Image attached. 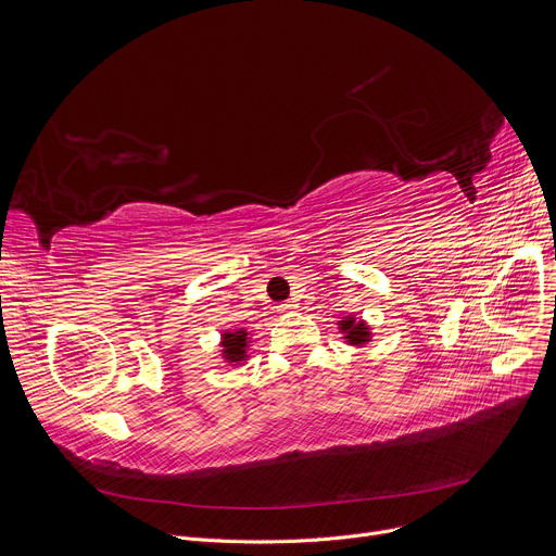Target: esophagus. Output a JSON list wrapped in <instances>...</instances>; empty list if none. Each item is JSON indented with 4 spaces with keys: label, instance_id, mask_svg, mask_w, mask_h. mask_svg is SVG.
Listing matches in <instances>:
<instances>
[{
    "label": "esophagus",
    "instance_id": "esophagus-1",
    "mask_svg": "<svg viewBox=\"0 0 556 556\" xmlns=\"http://www.w3.org/2000/svg\"><path fill=\"white\" fill-rule=\"evenodd\" d=\"M277 309H279V314H292L296 309V303L294 301H283V303L277 305Z\"/></svg>",
    "mask_w": 556,
    "mask_h": 556
}]
</instances>
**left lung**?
I'll use <instances>...</instances> for the list:
<instances>
[{"mask_svg": "<svg viewBox=\"0 0 556 556\" xmlns=\"http://www.w3.org/2000/svg\"><path fill=\"white\" fill-rule=\"evenodd\" d=\"M339 326H341V330H343V334H345V339H348L350 345H363V343H367L369 337H371L369 328H367L363 321H356L354 316H348V319L341 321Z\"/></svg>", "mask_w": 556, "mask_h": 556, "instance_id": "1", "label": "left lung"}]
</instances>
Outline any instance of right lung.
Returning a JSON list of instances; mask_svg holds the SVG:
<instances>
[{
	"mask_svg": "<svg viewBox=\"0 0 556 556\" xmlns=\"http://www.w3.org/2000/svg\"><path fill=\"white\" fill-rule=\"evenodd\" d=\"M247 339H249V332L244 328L222 334V348H224L222 352L228 363H240L247 358V348H249Z\"/></svg>",
	"mask_w": 556,
	"mask_h": 556,
	"instance_id": "obj_1",
	"label": "right lung"
}]
</instances>
